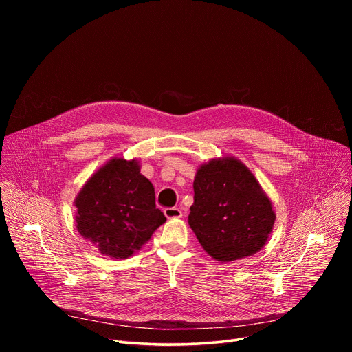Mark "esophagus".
Returning <instances> with one entry per match:
<instances>
[{
  "mask_svg": "<svg viewBox=\"0 0 352 352\" xmlns=\"http://www.w3.org/2000/svg\"><path fill=\"white\" fill-rule=\"evenodd\" d=\"M164 216L167 219H181L182 217V212L177 208H170V209H166L164 210Z\"/></svg>",
  "mask_w": 352,
  "mask_h": 352,
  "instance_id": "1",
  "label": "esophagus"
}]
</instances>
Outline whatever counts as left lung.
<instances>
[{"label":"left lung","mask_w":352,"mask_h":352,"mask_svg":"<svg viewBox=\"0 0 352 352\" xmlns=\"http://www.w3.org/2000/svg\"><path fill=\"white\" fill-rule=\"evenodd\" d=\"M189 227L220 263L252 256L267 243L276 213L255 174L239 159L200 164L193 179Z\"/></svg>","instance_id":"8db88e82"}]
</instances>
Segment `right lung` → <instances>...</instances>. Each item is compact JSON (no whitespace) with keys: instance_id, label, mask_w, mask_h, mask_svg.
Returning <instances> with one entry per match:
<instances>
[{"instance_id":"obj_1","label":"right lung","mask_w":352,"mask_h":352,"mask_svg":"<svg viewBox=\"0 0 352 352\" xmlns=\"http://www.w3.org/2000/svg\"><path fill=\"white\" fill-rule=\"evenodd\" d=\"M74 205L78 232L100 254L120 261L138 252L167 220L136 159L111 157L87 178Z\"/></svg>"}]
</instances>
